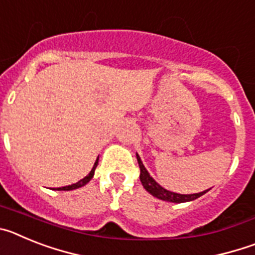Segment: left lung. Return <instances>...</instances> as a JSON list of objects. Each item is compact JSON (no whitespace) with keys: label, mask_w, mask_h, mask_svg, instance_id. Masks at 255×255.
<instances>
[{"label":"left lung","mask_w":255,"mask_h":255,"mask_svg":"<svg viewBox=\"0 0 255 255\" xmlns=\"http://www.w3.org/2000/svg\"><path fill=\"white\" fill-rule=\"evenodd\" d=\"M136 159H138L139 167H140V176L139 177H140L141 185L144 186V189H145L149 194H152L153 197H155L157 199L164 200V202H171V203H185V202L195 200L197 198L206 194L207 191L211 190V189H208V190L195 193V194H179V193H173V191L167 190V189H164L163 186L159 185L158 182L155 181V180L150 176L147 168L144 167L143 162H141L138 153H136Z\"/></svg>","instance_id":"left-lung-1"}]
</instances>
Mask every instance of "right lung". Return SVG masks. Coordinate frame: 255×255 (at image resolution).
Returning <instances> with one entry per match:
<instances>
[{"label": "right lung", "mask_w": 255, "mask_h": 255, "mask_svg": "<svg viewBox=\"0 0 255 255\" xmlns=\"http://www.w3.org/2000/svg\"><path fill=\"white\" fill-rule=\"evenodd\" d=\"M100 158V157H98ZM98 158H97V161L94 162V166L93 168L91 170V172L88 173L87 176L84 177V179H82L80 181L75 182V184H71V185H67V186H62V188H57L55 189V190H64V191H69V190H75V189H79V188H82V186L87 185L88 182L91 181L92 179H93L94 176V171H96V167H97V164H98Z\"/></svg>", "instance_id": "1"}]
</instances>
